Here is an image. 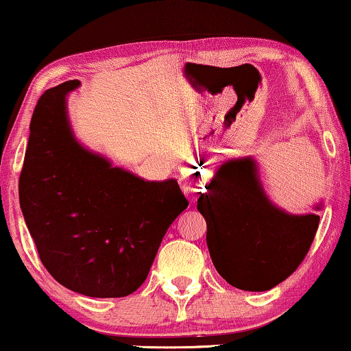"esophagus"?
Returning <instances> with one entry per match:
<instances>
[{
    "label": "esophagus",
    "mask_w": 351,
    "mask_h": 351,
    "mask_svg": "<svg viewBox=\"0 0 351 351\" xmlns=\"http://www.w3.org/2000/svg\"><path fill=\"white\" fill-rule=\"evenodd\" d=\"M206 183H207V176L206 175H201L197 180H189V178H181L180 180V184H181V188H183L184 194L191 199L199 196V194L202 193Z\"/></svg>",
    "instance_id": "esophagus-1"
}]
</instances>
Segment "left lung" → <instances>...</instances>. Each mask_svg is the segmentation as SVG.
<instances>
[{
	"instance_id": "1",
	"label": "left lung",
	"mask_w": 351,
	"mask_h": 351,
	"mask_svg": "<svg viewBox=\"0 0 351 351\" xmlns=\"http://www.w3.org/2000/svg\"><path fill=\"white\" fill-rule=\"evenodd\" d=\"M199 194L197 210L207 223V247L217 272L230 285L267 291L295 272L319 227L317 212L290 214L270 201L252 155L217 168Z\"/></svg>"
}]
</instances>
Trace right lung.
I'll use <instances>...</instances> for the list:
<instances>
[{"instance_id": "1", "label": "right lung", "mask_w": 351, "mask_h": 351, "mask_svg": "<svg viewBox=\"0 0 351 351\" xmlns=\"http://www.w3.org/2000/svg\"><path fill=\"white\" fill-rule=\"evenodd\" d=\"M68 81L40 97L19 178V201L51 277L92 298L143 285L167 230L189 206L175 178L149 181L114 167L74 134Z\"/></svg>"}]
</instances>
